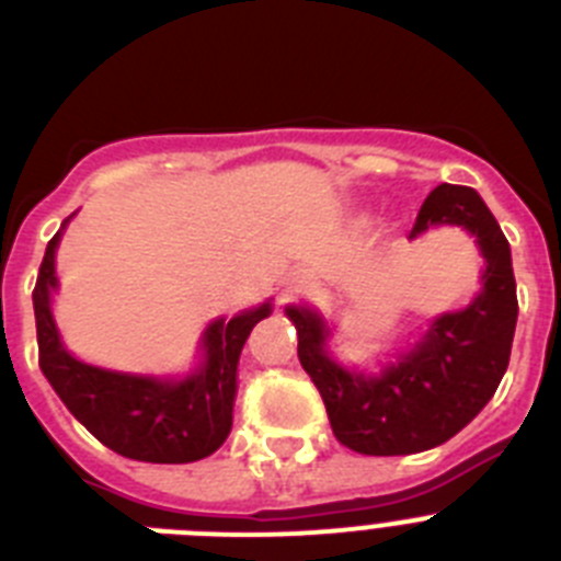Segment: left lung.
Here are the masks:
<instances>
[{"label":"left lung","mask_w":561,"mask_h":561,"mask_svg":"<svg viewBox=\"0 0 561 561\" xmlns=\"http://www.w3.org/2000/svg\"><path fill=\"white\" fill-rule=\"evenodd\" d=\"M455 225L478 238L485 257L483 289L460 311L435 317L427 334L381 374L342 368L325 351L329 325L317 311L289 306L297 356L323 396L331 430L359 455H413L433 449L489 404L497 390L517 325L512 250L478 191L438 185L419 210L410 238Z\"/></svg>","instance_id":"8db88e82"}]
</instances>
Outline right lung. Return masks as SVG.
<instances>
[{
	"instance_id": "1",
	"label": "right lung",
	"mask_w": 561,
	"mask_h": 561,
	"mask_svg": "<svg viewBox=\"0 0 561 561\" xmlns=\"http://www.w3.org/2000/svg\"><path fill=\"white\" fill-rule=\"evenodd\" d=\"M61 230L49 238L33 289L38 365L58 399L103 447L123 458L193 463L216 453L232 427L238 356L250 331L270 317L272 304L241 311L232 320H213L202 336V365L185 379L95 368L64 348L49 311V295L58 286L56 250Z\"/></svg>"
}]
</instances>
